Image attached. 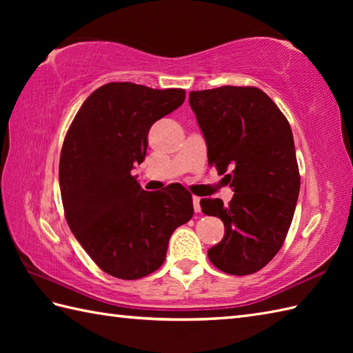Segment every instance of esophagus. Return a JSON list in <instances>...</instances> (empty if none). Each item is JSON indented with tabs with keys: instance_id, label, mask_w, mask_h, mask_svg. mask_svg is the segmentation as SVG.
<instances>
[{
	"instance_id": "obj_1",
	"label": "esophagus",
	"mask_w": 353,
	"mask_h": 353,
	"mask_svg": "<svg viewBox=\"0 0 353 353\" xmlns=\"http://www.w3.org/2000/svg\"><path fill=\"white\" fill-rule=\"evenodd\" d=\"M192 205H194V211H196V212H200V197H196V196H194L192 197Z\"/></svg>"
}]
</instances>
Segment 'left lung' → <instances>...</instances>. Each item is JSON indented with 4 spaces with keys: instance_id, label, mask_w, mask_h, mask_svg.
<instances>
[{
    "instance_id": "obj_1",
    "label": "left lung",
    "mask_w": 353,
    "mask_h": 353,
    "mask_svg": "<svg viewBox=\"0 0 353 353\" xmlns=\"http://www.w3.org/2000/svg\"><path fill=\"white\" fill-rule=\"evenodd\" d=\"M190 106L208 147V161L234 191L229 205L201 199V211L224 223L208 250L224 273L244 276L265 267L288 234L301 190L291 127L270 97L252 86L190 92Z\"/></svg>"
}]
</instances>
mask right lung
Wrapping results in <instances>:
<instances>
[{"mask_svg": "<svg viewBox=\"0 0 353 353\" xmlns=\"http://www.w3.org/2000/svg\"><path fill=\"white\" fill-rule=\"evenodd\" d=\"M183 101V89L108 83L81 104L65 137L59 182L66 221L95 264L118 279L156 272L172 232L194 214L183 186L147 192L130 174L144 161L150 127Z\"/></svg>", "mask_w": 353, "mask_h": 353, "instance_id": "add662e5", "label": "right lung"}]
</instances>
